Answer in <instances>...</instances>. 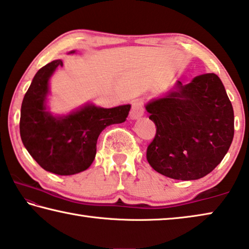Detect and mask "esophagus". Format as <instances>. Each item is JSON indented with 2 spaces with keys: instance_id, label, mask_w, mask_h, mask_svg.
Wrapping results in <instances>:
<instances>
[{
  "instance_id": "esophagus-1",
  "label": "esophagus",
  "mask_w": 249,
  "mask_h": 249,
  "mask_svg": "<svg viewBox=\"0 0 249 249\" xmlns=\"http://www.w3.org/2000/svg\"><path fill=\"white\" fill-rule=\"evenodd\" d=\"M144 115V105H142V101H133L132 102V108L129 112L130 120H137Z\"/></svg>"
}]
</instances>
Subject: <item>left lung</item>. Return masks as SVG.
Instances as JSON below:
<instances>
[{
	"mask_svg": "<svg viewBox=\"0 0 249 249\" xmlns=\"http://www.w3.org/2000/svg\"><path fill=\"white\" fill-rule=\"evenodd\" d=\"M156 135L146 157L154 169L177 180H196L222 161L234 137V111L215 73L177 81L169 93L146 105Z\"/></svg>",
	"mask_w": 249,
	"mask_h": 249,
	"instance_id": "8db88e82",
	"label": "left lung"
}]
</instances>
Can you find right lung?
<instances>
[{
	"label": "right lung",
	"instance_id": "obj_1",
	"mask_svg": "<svg viewBox=\"0 0 249 249\" xmlns=\"http://www.w3.org/2000/svg\"><path fill=\"white\" fill-rule=\"evenodd\" d=\"M62 66L58 59L37 71L23 99L19 133L25 148L43 169L70 176L91 166L99 135L107 126L125 122L130 105L103 108L87 104L68 115H52L46 109L48 81Z\"/></svg>",
	"mask_w": 249,
	"mask_h": 249
}]
</instances>
